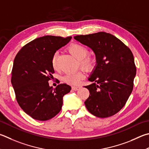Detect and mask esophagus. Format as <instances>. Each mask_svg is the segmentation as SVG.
I'll use <instances>...</instances> for the list:
<instances>
[{"label": "esophagus", "instance_id": "1", "mask_svg": "<svg viewBox=\"0 0 149 149\" xmlns=\"http://www.w3.org/2000/svg\"><path fill=\"white\" fill-rule=\"evenodd\" d=\"M81 88V86H72V88L73 91H78Z\"/></svg>", "mask_w": 149, "mask_h": 149}]
</instances>
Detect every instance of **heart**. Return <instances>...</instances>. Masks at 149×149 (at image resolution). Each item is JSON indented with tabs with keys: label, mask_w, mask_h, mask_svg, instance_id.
<instances>
[{
	"label": "heart",
	"mask_w": 149,
	"mask_h": 149,
	"mask_svg": "<svg viewBox=\"0 0 149 149\" xmlns=\"http://www.w3.org/2000/svg\"><path fill=\"white\" fill-rule=\"evenodd\" d=\"M68 50L74 57L79 61V65L83 69L88 72H91L94 69L96 65V58L91 54H88V49L85 45L75 43L69 45ZM57 53H55L51 58V65L55 70L57 69ZM84 77V73L82 71H78L64 75L63 80L64 82L70 85H77Z\"/></svg>",
	"instance_id": "heart-1"
}]
</instances>
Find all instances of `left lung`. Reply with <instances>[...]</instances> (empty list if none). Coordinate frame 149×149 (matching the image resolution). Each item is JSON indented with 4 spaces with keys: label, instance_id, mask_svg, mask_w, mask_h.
I'll return each instance as SVG.
<instances>
[{
    "label": "left lung",
    "instance_id": "obj_1",
    "mask_svg": "<svg viewBox=\"0 0 149 149\" xmlns=\"http://www.w3.org/2000/svg\"><path fill=\"white\" fill-rule=\"evenodd\" d=\"M74 38L91 47L96 56L97 66L88 79L94 83L85 86L90 93L85 102L86 109L97 117H111L124 106L133 90L136 67L132 51L104 32Z\"/></svg>",
    "mask_w": 149,
    "mask_h": 149
}]
</instances>
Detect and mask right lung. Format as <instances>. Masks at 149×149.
<instances>
[{
  "instance_id": "add662e5",
  "label": "right lung",
  "mask_w": 149,
  "mask_h": 149,
  "mask_svg": "<svg viewBox=\"0 0 149 149\" xmlns=\"http://www.w3.org/2000/svg\"><path fill=\"white\" fill-rule=\"evenodd\" d=\"M71 38H38L24 45L15 56L11 82L18 104L34 119L45 121L53 118L61 111L63 96L71 91L65 83L53 88L48 83L55 73L51 65L53 54Z\"/></svg>"
}]
</instances>
